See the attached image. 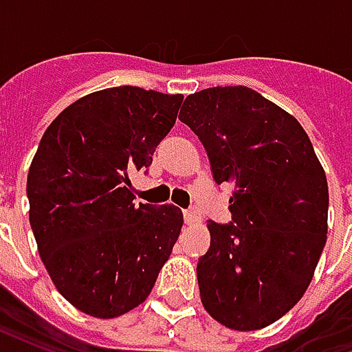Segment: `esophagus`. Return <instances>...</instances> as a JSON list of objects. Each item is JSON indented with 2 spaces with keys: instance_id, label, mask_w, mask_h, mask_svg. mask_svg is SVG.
<instances>
[{
  "instance_id": "esophagus-1",
  "label": "esophagus",
  "mask_w": 352,
  "mask_h": 352,
  "mask_svg": "<svg viewBox=\"0 0 352 352\" xmlns=\"http://www.w3.org/2000/svg\"><path fill=\"white\" fill-rule=\"evenodd\" d=\"M198 221L199 214L196 209H186V211H184V222H186V224H196Z\"/></svg>"
}]
</instances>
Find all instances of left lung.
Returning <instances> with one entry per match:
<instances>
[{
    "label": "left lung",
    "instance_id": "left-lung-1",
    "mask_svg": "<svg viewBox=\"0 0 352 352\" xmlns=\"http://www.w3.org/2000/svg\"><path fill=\"white\" fill-rule=\"evenodd\" d=\"M181 122L206 148L214 183H232V221H209L198 260L204 307L232 330L270 326L309 287L328 232V183L294 116L247 87L190 94Z\"/></svg>",
    "mask_w": 352,
    "mask_h": 352
}]
</instances>
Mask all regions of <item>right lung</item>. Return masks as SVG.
Segmentation results:
<instances>
[{
  "label": "right lung",
  "mask_w": 352,
  "mask_h": 352,
  "mask_svg": "<svg viewBox=\"0 0 352 352\" xmlns=\"http://www.w3.org/2000/svg\"><path fill=\"white\" fill-rule=\"evenodd\" d=\"M181 94L115 87L64 109L28 173L30 224L58 292L98 318L151 294L183 226L175 206L133 204L130 173L146 169L175 124Z\"/></svg>",
  "instance_id": "1"
}]
</instances>
